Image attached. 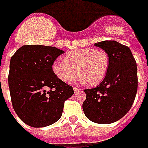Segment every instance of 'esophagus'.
<instances>
[{"mask_svg":"<svg viewBox=\"0 0 148 148\" xmlns=\"http://www.w3.org/2000/svg\"><path fill=\"white\" fill-rule=\"evenodd\" d=\"M73 90H74V92L75 93H76L78 91H79V89L77 88H76V87H74V88H73Z\"/></svg>","mask_w":148,"mask_h":148,"instance_id":"1","label":"esophagus"}]
</instances>
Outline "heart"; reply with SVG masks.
<instances>
[{
  "label": "heart",
  "instance_id": "obj_1",
  "mask_svg": "<svg viewBox=\"0 0 148 148\" xmlns=\"http://www.w3.org/2000/svg\"><path fill=\"white\" fill-rule=\"evenodd\" d=\"M109 57L103 50L91 48L79 49L68 52L63 60L52 63V70L55 76L64 83H72L79 75L83 84L95 85L101 82L107 75Z\"/></svg>",
  "mask_w": 148,
  "mask_h": 148
}]
</instances>
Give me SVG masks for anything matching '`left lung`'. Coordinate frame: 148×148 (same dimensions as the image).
<instances>
[{
  "label": "left lung",
  "mask_w": 148,
  "mask_h": 148,
  "mask_svg": "<svg viewBox=\"0 0 148 148\" xmlns=\"http://www.w3.org/2000/svg\"><path fill=\"white\" fill-rule=\"evenodd\" d=\"M95 46L107 52L109 67L99 85L84 90L83 110L89 120L108 124L123 118L132 106L138 88L137 66L127 46L115 40L100 41Z\"/></svg>",
  "instance_id": "1"
}]
</instances>
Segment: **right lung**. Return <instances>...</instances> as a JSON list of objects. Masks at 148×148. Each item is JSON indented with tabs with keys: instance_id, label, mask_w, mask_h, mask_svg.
Wrapping results in <instances>:
<instances>
[{
	"instance_id": "obj_1",
	"label": "right lung",
	"mask_w": 148,
	"mask_h": 148,
	"mask_svg": "<svg viewBox=\"0 0 148 148\" xmlns=\"http://www.w3.org/2000/svg\"><path fill=\"white\" fill-rule=\"evenodd\" d=\"M63 50L45 45H24L10 60L9 88L13 109L32 127L56 123L64 103L73 95L72 86L55 76L52 64Z\"/></svg>"
}]
</instances>
